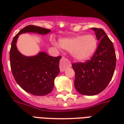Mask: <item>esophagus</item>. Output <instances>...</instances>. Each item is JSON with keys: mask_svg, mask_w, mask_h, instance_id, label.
Returning a JSON list of instances; mask_svg holds the SVG:
<instances>
[{"mask_svg": "<svg viewBox=\"0 0 124 124\" xmlns=\"http://www.w3.org/2000/svg\"><path fill=\"white\" fill-rule=\"evenodd\" d=\"M71 66V63H70V60L66 58V57L63 56L60 60V69L61 72H63L66 70V68H69Z\"/></svg>", "mask_w": 124, "mask_h": 124, "instance_id": "obj_1", "label": "esophagus"}]
</instances>
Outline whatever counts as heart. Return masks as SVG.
Wrapping results in <instances>:
<instances>
[{"label": "heart", "mask_w": 124, "mask_h": 124, "mask_svg": "<svg viewBox=\"0 0 124 124\" xmlns=\"http://www.w3.org/2000/svg\"><path fill=\"white\" fill-rule=\"evenodd\" d=\"M60 46L71 52L73 57L78 60H85L91 58L97 48L98 40L94 35L77 36L60 40Z\"/></svg>", "instance_id": "b5f03b06"}]
</instances>
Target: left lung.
I'll use <instances>...</instances> for the list:
<instances>
[{
    "label": "left lung",
    "instance_id": "8db88e82",
    "mask_svg": "<svg viewBox=\"0 0 124 124\" xmlns=\"http://www.w3.org/2000/svg\"><path fill=\"white\" fill-rule=\"evenodd\" d=\"M99 42L90 60L72 64L75 72L74 86L81 94L94 96L104 90L112 80L116 64L112 42L101 28H92Z\"/></svg>",
    "mask_w": 124,
    "mask_h": 124
}]
</instances>
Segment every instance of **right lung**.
I'll return each instance as SVG.
<instances>
[{
    "mask_svg": "<svg viewBox=\"0 0 124 124\" xmlns=\"http://www.w3.org/2000/svg\"><path fill=\"white\" fill-rule=\"evenodd\" d=\"M50 32L37 26H26L15 36L11 44L10 62L12 75L24 91L35 96H45L52 91L54 79L59 74L61 56H51L44 52L34 56H24L18 52L16 43L22 33L46 34Z\"/></svg>",
    "mask_w": 124,
    "mask_h": 124,
    "instance_id": "add662e5",
    "label": "right lung"
}]
</instances>
